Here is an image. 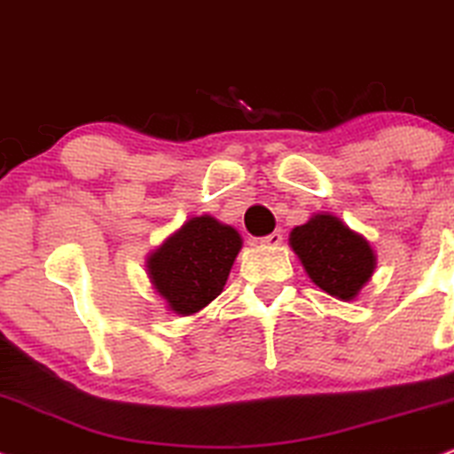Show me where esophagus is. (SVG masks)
Segmentation results:
<instances>
[{"label":"esophagus","instance_id":"esophagus-1","mask_svg":"<svg viewBox=\"0 0 454 454\" xmlns=\"http://www.w3.org/2000/svg\"><path fill=\"white\" fill-rule=\"evenodd\" d=\"M259 242L263 244V247H278V244L282 242V231H274V233H270V236L261 238Z\"/></svg>","mask_w":454,"mask_h":454}]
</instances>
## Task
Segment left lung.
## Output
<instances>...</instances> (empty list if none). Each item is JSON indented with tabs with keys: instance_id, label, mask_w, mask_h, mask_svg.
<instances>
[{
	"instance_id": "8db88e82",
	"label": "left lung",
	"mask_w": 454,
	"mask_h": 454,
	"mask_svg": "<svg viewBox=\"0 0 454 454\" xmlns=\"http://www.w3.org/2000/svg\"><path fill=\"white\" fill-rule=\"evenodd\" d=\"M289 244L314 285L335 300H355L374 274L370 242L329 212L293 229Z\"/></svg>"
}]
</instances>
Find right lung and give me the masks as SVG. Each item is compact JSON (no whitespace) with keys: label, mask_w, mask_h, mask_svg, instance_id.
I'll return each instance as SVG.
<instances>
[{"label":"right lung","mask_w":454,"mask_h":454,"mask_svg":"<svg viewBox=\"0 0 454 454\" xmlns=\"http://www.w3.org/2000/svg\"><path fill=\"white\" fill-rule=\"evenodd\" d=\"M242 236L215 216H193L146 257L153 289L168 310L191 317L223 293Z\"/></svg>","instance_id":"obj_1"}]
</instances>
